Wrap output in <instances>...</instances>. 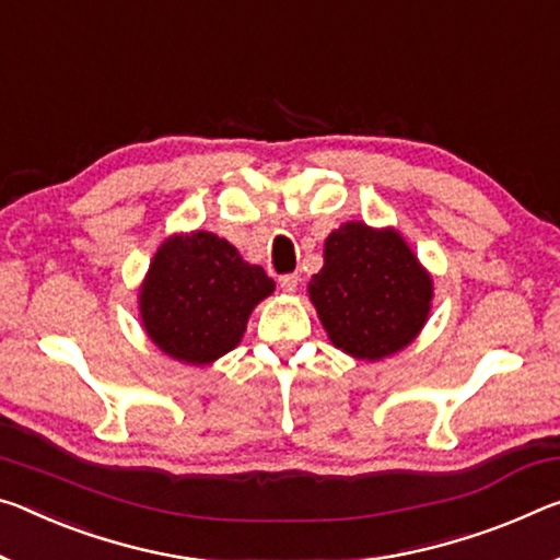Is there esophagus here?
<instances>
[{
	"instance_id": "esophagus-1",
	"label": "esophagus",
	"mask_w": 560,
	"mask_h": 560,
	"mask_svg": "<svg viewBox=\"0 0 560 560\" xmlns=\"http://www.w3.org/2000/svg\"><path fill=\"white\" fill-rule=\"evenodd\" d=\"M279 283H281V289L287 291V294H294L296 287H299V277H296V273H283V277H279Z\"/></svg>"
}]
</instances>
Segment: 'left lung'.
<instances>
[{
	"label": "left lung",
	"instance_id": "8db88e82",
	"mask_svg": "<svg viewBox=\"0 0 560 560\" xmlns=\"http://www.w3.org/2000/svg\"><path fill=\"white\" fill-rule=\"evenodd\" d=\"M431 277L396 232L349 221L326 238L324 269L308 283L336 349L378 361L416 339L431 308Z\"/></svg>",
	"mask_w": 560,
	"mask_h": 560
}]
</instances>
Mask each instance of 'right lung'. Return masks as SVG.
I'll return each instance as SVG.
<instances>
[{"instance_id":"add662e5","label":"right lung","mask_w":560,"mask_h":560,"mask_svg":"<svg viewBox=\"0 0 560 560\" xmlns=\"http://www.w3.org/2000/svg\"><path fill=\"white\" fill-rule=\"evenodd\" d=\"M271 291L261 266L246 264L226 238L174 236L149 266L141 322L168 357L203 366L242 341L248 314Z\"/></svg>"}]
</instances>
